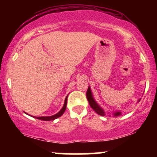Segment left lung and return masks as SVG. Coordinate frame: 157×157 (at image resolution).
<instances>
[{"label": "left lung", "mask_w": 157, "mask_h": 157, "mask_svg": "<svg viewBox=\"0 0 157 157\" xmlns=\"http://www.w3.org/2000/svg\"><path fill=\"white\" fill-rule=\"evenodd\" d=\"M86 97H87L88 101H89V102L90 106L92 108L93 110H94L95 112H96L97 114H99V115H101V116H105V111H103V109H102V108H100V106L97 103V102L94 100V97H93L92 93H91V89H90L89 86V89H88V90H87V92H86ZM140 100H139V101H140ZM113 114L114 117H117V116H120V115L121 114V112H120V111H116V112L113 113Z\"/></svg>", "instance_id": "1"}]
</instances>
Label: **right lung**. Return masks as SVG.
I'll list each match as a JSON object with an SVG mask.
<instances>
[{"mask_svg": "<svg viewBox=\"0 0 157 157\" xmlns=\"http://www.w3.org/2000/svg\"><path fill=\"white\" fill-rule=\"evenodd\" d=\"M67 98H68V96L66 97V99H65L64 105H63V106L62 109H61L58 113H56V114L53 115V116H50V117H35V118L38 119V120H44V121H50V120H55V119L60 117H61L65 111H66V105H67Z\"/></svg>", "mask_w": 157, "mask_h": 157, "instance_id": "add662e5", "label": "right lung"}]
</instances>
